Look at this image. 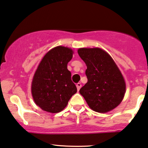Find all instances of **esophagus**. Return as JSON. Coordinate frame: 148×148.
<instances>
[{"label": "esophagus", "mask_w": 148, "mask_h": 148, "mask_svg": "<svg viewBox=\"0 0 148 148\" xmlns=\"http://www.w3.org/2000/svg\"><path fill=\"white\" fill-rule=\"evenodd\" d=\"M76 86H77V90L79 91V89L81 88V87H82V84L80 83H77V84H76Z\"/></svg>", "instance_id": "1"}]
</instances>
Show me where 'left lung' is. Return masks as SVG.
<instances>
[{"label": "left lung", "instance_id": "obj_1", "mask_svg": "<svg viewBox=\"0 0 148 148\" xmlns=\"http://www.w3.org/2000/svg\"><path fill=\"white\" fill-rule=\"evenodd\" d=\"M79 57L87 66L88 82L79 93L89 107L98 112H107L120 104L125 92V83L111 56L100 48H81Z\"/></svg>", "mask_w": 148, "mask_h": 148}]
</instances>
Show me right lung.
<instances>
[{"label":"right lung","mask_w":148,"mask_h":148,"mask_svg":"<svg viewBox=\"0 0 148 148\" xmlns=\"http://www.w3.org/2000/svg\"><path fill=\"white\" fill-rule=\"evenodd\" d=\"M73 53L68 47H56L47 53L38 65L32 80V93L36 105L43 110L60 112L77 92L67 69Z\"/></svg>","instance_id":"add662e5"}]
</instances>
